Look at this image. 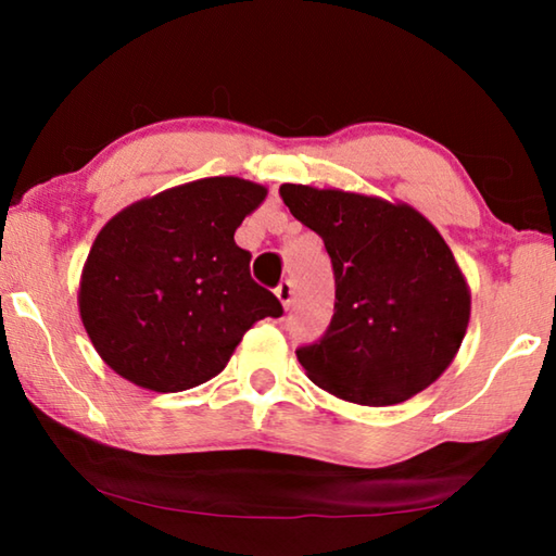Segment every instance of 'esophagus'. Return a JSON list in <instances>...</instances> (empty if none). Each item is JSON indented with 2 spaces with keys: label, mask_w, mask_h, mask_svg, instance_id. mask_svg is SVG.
Returning a JSON list of instances; mask_svg holds the SVG:
<instances>
[{
  "label": "esophagus",
  "mask_w": 556,
  "mask_h": 556,
  "mask_svg": "<svg viewBox=\"0 0 556 556\" xmlns=\"http://www.w3.org/2000/svg\"><path fill=\"white\" fill-rule=\"evenodd\" d=\"M275 291H277V299L281 301V306L289 308L291 301H294V285H291L289 279H285V281H279V287Z\"/></svg>",
  "instance_id": "esophagus-1"
}]
</instances>
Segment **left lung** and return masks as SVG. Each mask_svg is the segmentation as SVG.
Instances as JSON below:
<instances>
[{
    "label": "left lung",
    "mask_w": 556,
    "mask_h": 556,
    "mask_svg": "<svg viewBox=\"0 0 556 556\" xmlns=\"http://www.w3.org/2000/svg\"><path fill=\"white\" fill-rule=\"evenodd\" d=\"M281 201L324 240L336 277L326 333L296 351L308 380L388 407L427 390L464 341L470 291L425 215L375 195L285 184Z\"/></svg>",
    "instance_id": "left-lung-1"
}]
</instances>
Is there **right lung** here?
Listing matches in <instances>:
<instances>
[{
	"instance_id": "add662e5",
	"label": "right lung",
	"mask_w": 556,
	"mask_h": 556,
	"mask_svg": "<svg viewBox=\"0 0 556 556\" xmlns=\"http://www.w3.org/2000/svg\"><path fill=\"white\" fill-rule=\"evenodd\" d=\"M267 188L201 178L119 211L92 242L78 306L92 345L122 378L181 392L215 378L260 318L285 314L235 244Z\"/></svg>"
}]
</instances>
